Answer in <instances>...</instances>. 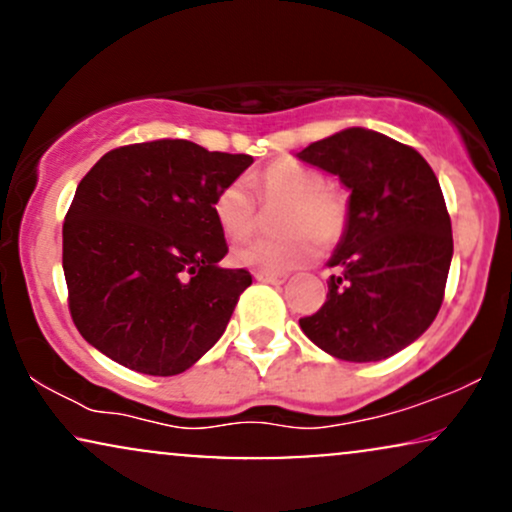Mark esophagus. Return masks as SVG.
Masks as SVG:
<instances>
[{"instance_id":"obj_1","label":"esophagus","mask_w":512,"mask_h":512,"mask_svg":"<svg viewBox=\"0 0 512 512\" xmlns=\"http://www.w3.org/2000/svg\"><path fill=\"white\" fill-rule=\"evenodd\" d=\"M255 279L257 281H262V284H274V286H279V284H284L286 279H289V276L286 274H269V272H255Z\"/></svg>"}]
</instances>
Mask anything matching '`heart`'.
Returning <instances> with one entry per match:
<instances>
[{
    "label": "heart",
    "mask_w": 512,
    "mask_h": 512,
    "mask_svg": "<svg viewBox=\"0 0 512 512\" xmlns=\"http://www.w3.org/2000/svg\"><path fill=\"white\" fill-rule=\"evenodd\" d=\"M255 190L264 207L276 211L274 238H252L233 248L231 260L255 272L284 274L313 262L322 248H332L344 238L351 219L349 195L330 185L322 170L296 161H279L255 175ZM214 219L223 236L240 240L257 228L255 197L240 180L228 182L216 192Z\"/></svg>",
    "instance_id": "heart-1"
}]
</instances>
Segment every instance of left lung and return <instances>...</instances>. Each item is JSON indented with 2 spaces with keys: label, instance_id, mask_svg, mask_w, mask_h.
I'll use <instances>...</instances> for the list:
<instances>
[{
  "label": "left lung",
  "instance_id": "left-lung-1",
  "mask_svg": "<svg viewBox=\"0 0 512 512\" xmlns=\"http://www.w3.org/2000/svg\"><path fill=\"white\" fill-rule=\"evenodd\" d=\"M339 175L351 219L330 260L327 301L301 317L305 337L342 361H380L436 320L452 260V228L426 158L385 134L351 127L298 154Z\"/></svg>",
  "mask_w": 512,
  "mask_h": 512
}]
</instances>
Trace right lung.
Masks as SVG:
<instances>
[{"mask_svg":"<svg viewBox=\"0 0 512 512\" xmlns=\"http://www.w3.org/2000/svg\"><path fill=\"white\" fill-rule=\"evenodd\" d=\"M252 163L187 139L108 151L81 178L62 226V267L76 330L120 366L178 375L219 342L248 269L228 252L216 192Z\"/></svg>","mask_w":512,"mask_h":512,"instance_id":"1","label":"right lung"}]
</instances>
